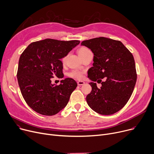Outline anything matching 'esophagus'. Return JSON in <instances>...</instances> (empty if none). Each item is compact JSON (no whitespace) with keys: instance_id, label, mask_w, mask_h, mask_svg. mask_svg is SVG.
Returning a JSON list of instances; mask_svg holds the SVG:
<instances>
[{"instance_id":"34e87169","label":"esophagus","mask_w":154,"mask_h":154,"mask_svg":"<svg viewBox=\"0 0 154 154\" xmlns=\"http://www.w3.org/2000/svg\"><path fill=\"white\" fill-rule=\"evenodd\" d=\"M77 83H78V86H81V85H83L85 84V82L82 81H78Z\"/></svg>"}]
</instances>
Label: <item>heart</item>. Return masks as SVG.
<instances>
[{
	"label": "heart",
	"mask_w": 154,
	"mask_h": 154,
	"mask_svg": "<svg viewBox=\"0 0 154 154\" xmlns=\"http://www.w3.org/2000/svg\"><path fill=\"white\" fill-rule=\"evenodd\" d=\"M88 52H90V50L89 49H88L87 48L85 47H83L81 48L78 53L79 56L81 58L82 57H83L84 55H85L86 53H88ZM65 60V58H63V61H64ZM68 76H70L71 78H73L75 79H80L83 78V72L78 71V70H73L71 71L70 73L68 74Z\"/></svg>",
	"instance_id": "heart-1"
}]
</instances>
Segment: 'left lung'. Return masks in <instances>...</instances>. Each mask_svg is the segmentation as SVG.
<instances>
[{"label":"left lung","mask_w":154,"mask_h":154,"mask_svg":"<svg viewBox=\"0 0 154 154\" xmlns=\"http://www.w3.org/2000/svg\"><path fill=\"white\" fill-rule=\"evenodd\" d=\"M81 45L94 53L88 78L102 85L98 88L96 83H89L92 90L86 96L88 106L102 115L120 111L130 99L137 80L132 54L121 42L105 37L85 40Z\"/></svg>","instance_id":"left-lung-1"}]
</instances>
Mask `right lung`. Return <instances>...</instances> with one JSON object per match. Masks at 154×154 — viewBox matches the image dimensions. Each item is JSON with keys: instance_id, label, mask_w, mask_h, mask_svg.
<instances>
[{"instance_id": "add662e5", "label": "right lung", "mask_w": 154, "mask_h": 154, "mask_svg": "<svg viewBox=\"0 0 154 154\" xmlns=\"http://www.w3.org/2000/svg\"><path fill=\"white\" fill-rule=\"evenodd\" d=\"M79 43V40L47 38L30 43L22 53L17 75L18 83L25 102L35 112L53 116L67 105L76 82L68 78L56 85L51 84V79L63 78L61 59Z\"/></svg>"}]
</instances>
